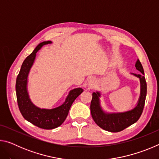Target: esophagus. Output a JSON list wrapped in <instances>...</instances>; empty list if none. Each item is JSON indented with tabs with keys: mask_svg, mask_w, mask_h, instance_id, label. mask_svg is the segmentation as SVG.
<instances>
[{
	"mask_svg": "<svg viewBox=\"0 0 159 159\" xmlns=\"http://www.w3.org/2000/svg\"><path fill=\"white\" fill-rule=\"evenodd\" d=\"M94 81H95V80H94L93 78H91V79H90L89 80H88V84H89L90 86H93L94 84Z\"/></svg>",
	"mask_w": 159,
	"mask_h": 159,
	"instance_id": "obj_1",
	"label": "esophagus"
}]
</instances>
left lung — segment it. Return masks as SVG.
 Instances as JSON below:
<instances>
[{
  "mask_svg": "<svg viewBox=\"0 0 159 159\" xmlns=\"http://www.w3.org/2000/svg\"><path fill=\"white\" fill-rule=\"evenodd\" d=\"M135 67L141 73L138 75L133 74L134 76L138 77L140 80L141 92L138 105L133 109L123 113L106 114L99 105V98L100 97V93L99 92L93 93V98L90 103L91 115L96 124L104 130L111 133H118L138 121L141 116L147 95V83L144 76L143 67L139 60L137 61Z\"/></svg>",
  "mask_w": 159,
  "mask_h": 159,
  "instance_id": "1",
  "label": "left lung"
}]
</instances>
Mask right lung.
Listing matches in <instances>:
<instances>
[{
	"label": "right lung",
	"mask_w": 159,
	"mask_h": 159,
	"mask_svg": "<svg viewBox=\"0 0 159 159\" xmlns=\"http://www.w3.org/2000/svg\"><path fill=\"white\" fill-rule=\"evenodd\" d=\"M48 43H51V41L41 43L25 59L17 77L15 87L17 104L21 115L32 124L45 130L56 128L62 124L69 114L70 107L73 102L83 91L82 88H80L71 90L64 104L52 109L38 108L31 102L26 90L29 70L33 65L36 52L41 49L43 45Z\"/></svg>",
	"instance_id": "obj_1"
}]
</instances>
